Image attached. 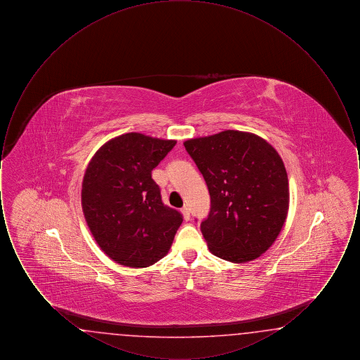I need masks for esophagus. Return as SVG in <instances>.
Masks as SVG:
<instances>
[{"instance_id":"34e87169","label":"esophagus","mask_w":360,"mask_h":360,"mask_svg":"<svg viewBox=\"0 0 360 360\" xmlns=\"http://www.w3.org/2000/svg\"><path fill=\"white\" fill-rule=\"evenodd\" d=\"M181 212H182L185 220H190V209H188V206H184V207L181 209Z\"/></svg>"}]
</instances>
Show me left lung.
<instances>
[{"instance_id":"1","label":"left lung","mask_w":360,"mask_h":360,"mask_svg":"<svg viewBox=\"0 0 360 360\" xmlns=\"http://www.w3.org/2000/svg\"><path fill=\"white\" fill-rule=\"evenodd\" d=\"M184 146L210 194V212L201 223L209 251L233 263L264 254L289 210L288 172L274 147L241 131L190 139Z\"/></svg>"}]
</instances>
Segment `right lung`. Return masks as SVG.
Masks as SVG:
<instances>
[{
  "label": "right lung",
  "mask_w": 360,
  "mask_h": 360,
  "mask_svg": "<svg viewBox=\"0 0 360 360\" xmlns=\"http://www.w3.org/2000/svg\"><path fill=\"white\" fill-rule=\"evenodd\" d=\"M176 144L131 132L106 141L82 182L86 223L103 252L127 267H148L166 257L184 221L163 204L151 172Z\"/></svg>",
  "instance_id": "obj_1"
}]
</instances>
